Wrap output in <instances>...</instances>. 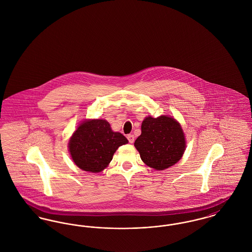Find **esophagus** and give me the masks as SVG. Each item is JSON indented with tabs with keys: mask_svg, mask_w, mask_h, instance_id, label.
Segmentation results:
<instances>
[{
	"mask_svg": "<svg viewBox=\"0 0 252 252\" xmlns=\"http://www.w3.org/2000/svg\"><path fill=\"white\" fill-rule=\"evenodd\" d=\"M127 138H128V140H129L130 143H133V141H134V136H133L132 134H128V135H127Z\"/></svg>",
	"mask_w": 252,
	"mask_h": 252,
	"instance_id": "1",
	"label": "esophagus"
}]
</instances>
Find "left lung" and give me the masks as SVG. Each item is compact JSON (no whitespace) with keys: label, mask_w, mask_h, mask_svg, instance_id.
<instances>
[{"label":"left lung","mask_w":252,"mask_h":252,"mask_svg":"<svg viewBox=\"0 0 252 252\" xmlns=\"http://www.w3.org/2000/svg\"><path fill=\"white\" fill-rule=\"evenodd\" d=\"M134 147L147 166L165 170L182 158L185 152V135L180 124L171 117H148L141 125V134Z\"/></svg>","instance_id":"obj_1"}]
</instances>
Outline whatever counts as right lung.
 Returning <instances> with one entry per match:
<instances>
[{"instance_id": "1", "label": "right lung", "mask_w": 252, "mask_h": 252, "mask_svg": "<svg viewBox=\"0 0 252 252\" xmlns=\"http://www.w3.org/2000/svg\"><path fill=\"white\" fill-rule=\"evenodd\" d=\"M128 143L120 132H113L104 120H86L73 133L69 152L75 164L83 171H103L120 146Z\"/></svg>"}]
</instances>
